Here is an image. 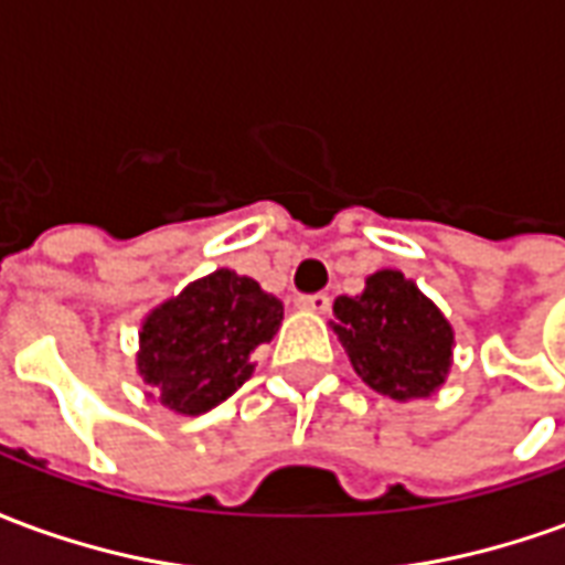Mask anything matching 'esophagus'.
<instances>
[{
    "label": "esophagus",
    "mask_w": 565,
    "mask_h": 565,
    "mask_svg": "<svg viewBox=\"0 0 565 565\" xmlns=\"http://www.w3.org/2000/svg\"><path fill=\"white\" fill-rule=\"evenodd\" d=\"M296 306L306 308V311H320V315H323V311L330 308V296H327V294H306V296H299V299H296Z\"/></svg>",
    "instance_id": "obj_1"
}]
</instances>
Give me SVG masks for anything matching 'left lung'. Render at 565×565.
<instances>
[{
	"label": "left lung",
	"instance_id": "left-lung-1",
	"mask_svg": "<svg viewBox=\"0 0 565 565\" xmlns=\"http://www.w3.org/2000/svg\"><path fill=\"white\" fill-rule=\"evenodd\" d=\"M332 311V330L372 391L417 399L448 375L450 323L403 271H375L363 294L339 296Z\"/></svg>",
	"mask_w": 565,
	"mask_h": 565
}]
</instances>
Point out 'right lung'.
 Instances as JSON below:
<instances>
[{
    "mask_svg": "<svg viewBox=\"0 0 565 565\" xmlns=\"http://www.w3.org/2000/svg\"><path fill=\"white\" fill-rule=\"evenodd\" d=\"M281 318V299L263 294L254 278L217 269L150 311L141 327V379L178 415L211 412L250 379V351L269 342Z\"/></svg>",
    "mask_w": 565,
    "mask_h": 565,
    "instance_id": "1",
    "label": "right lung"
}]
</instances>
